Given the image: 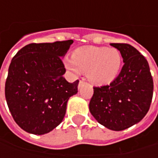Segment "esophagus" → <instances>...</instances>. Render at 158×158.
Wrapping results in <instances>:
<instances>
[{"label": "esophagus", "instance_id": "obj_1", "mask_svg": "<svg viewBox=\"0 0 158 158\" xmlns=\"http://www.w3.org/2000/svg\"><path fill=\"white\" fill-rule=\"evenodd\" d=\"M83 82H84V79L80 80V82H79V85H78V86H79V88L81 87V85H82V83H83Z\"/></svg>", "mask_w": 158, "mask_h": 158}]
</instances>
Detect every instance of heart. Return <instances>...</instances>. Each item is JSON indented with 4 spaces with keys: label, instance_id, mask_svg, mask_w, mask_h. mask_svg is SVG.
I'll return each mask as SVG.
<instances>
[{
    "label": "heart",
    "instance_id": "1",
    "mask_svg": "<svg viewBox=\"0 0 158 158\" xmlns=\"http://www.w3.org/2000/svg\"><path fill=\"white\" fill-rule=\"evenodd\" d=\"M122 65V57L115 48L85 46L76 49L65 66L76 75L87 72V78L95 85H106L118 76Z\"/></svg>",
    "mask_w": 158,
    "mask_h": 158
}]
</instances>
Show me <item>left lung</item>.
Listing matches in <instances>:
<instances>
[{
	"mask_svg": "<svg viewBox=\"0 0 158 158\" xmlns=\"http://www.w3.org/2000/svg\"><path fill=\"white\" fill-rule=\"evenodd\" d=\"M110 45L120 52L124 66L110 85L93 88L89 108L98 123L121 131L137 124L147 114L153 97V79L147 60L134 46Z\"/></svg>",
	"mask_w": 158,
	"mask_h": 158,
	"instance_id": "8db88e82",
	"label": "left lung"
}]
</instances>
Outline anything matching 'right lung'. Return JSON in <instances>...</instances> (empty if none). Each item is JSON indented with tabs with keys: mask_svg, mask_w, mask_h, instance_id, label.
<instances>
[{
	"mask_svg": "<svg viewBox=\"0 0 158 158\" xmlns=\"http://www.w3.org/2000/svg\"><path fill=\"white\" fill-rule=\"evenodd\" d=\"M73 42L29 44L11 60L5 98L15 123L30 134L45 135L60 124L68 100L78 91V80L63 77L61 58Z\"/></svg>",
	"mask_w": 158,
	"mask_h": 158,
	"instance_id": "obj_1",
	"label": "right lung"
}]
</instances>
